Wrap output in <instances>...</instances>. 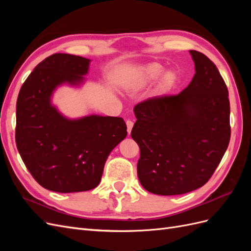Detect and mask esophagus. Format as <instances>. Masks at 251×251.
Returning <instances> with one entry per match:
<instances>
[{
	"mask_svg": "<svg viewBox=\"0 0 251 251\" xmlns=\"http://www.w3.org/2000/svg\"><path fill=\"white\" fill-rule=\"evenodd\" d=\"M133 126H134V123L132 120H126V127H127V133L128 134H131Z\"/></svg>",
	"mask_w": 251,
	"mask_h": 251,
	"instance_id": "1",
	"label": "esophagus"
}]
</instances>
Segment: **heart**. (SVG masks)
I'll list each match as a JSON object with an SVG mask.
<instances>
[{
    "label": "heart",
    "instance_id": "1",
    "mask_svg": "<svg viewBox=\"0 0 251 251\" xmlns=\"http://www.w3.org/2000/svg\"><path fill=\"white\" fill-rule=\"evenodd\" d=\"M162 72H163V67L161 65L159 64L148 65L143 68L142 71L137 76V78H135L131 82L130 87L133 90H137L143 86H146L147 83L157 79L162 74ZM175 81H176V75H175L173 72H166L161 79L159 88H160L161 91L168 90L174 85Z\"/></svg>",
    "mask_w": 251,
    "mask_h": 251
}]
</instances>
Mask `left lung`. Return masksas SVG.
I'll return each mask as SVG.
<instances>
[{
	"label": "left lung",
	"mask_w": 251,
	"mask_h": 251,
	"mask_svg": "<svg viewBox=\"0 0 251 251\" xmlns=\"http://www.w3.org/2000/svg\"><path fill=\"white\" fill-rule=\"evenodd\" d=\"M196 73L178 95L135 105L131 136L140 149L137 174L148 192L186 194L203 186L230 139L228 90L218 68L203 53L189 51Z\"/></svg>",
	"instance_id": "left-lung-1"
}]
</instances>
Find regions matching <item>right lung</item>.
I'll return each mask as SVG.
<instances>
[{
	"label": "right lung",
	"instance_id": "right-lung-1",
	"mask_svg": "<svg viewBox=\"0 0 251 251\" xmlns=\"http://www.w3.org/2000/svg\"><path fill=\"white\" fill-rule=\"evenodd\" d=\"M89 65L90 59L81 56L52 54L34 68L18 96L17 148L35 181L52 192L96 187L112 150L127 134L120 117L69 119L51 103L58 86L83 82Z\"/></svg>",
	"mask_w": 251,
	"mask_h": 251
}]
</instances>
